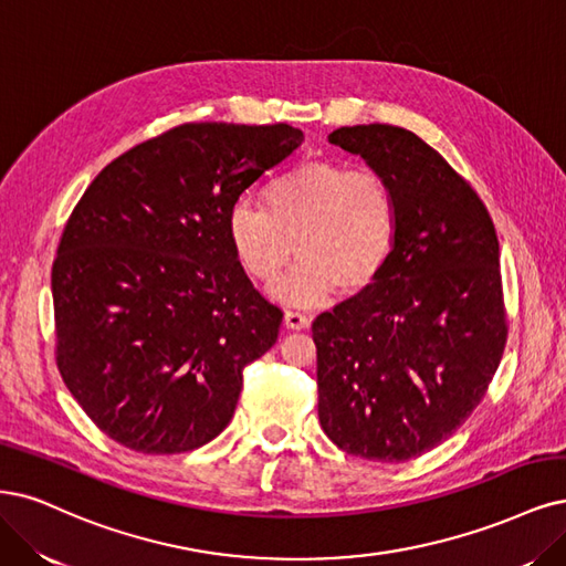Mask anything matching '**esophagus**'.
<instances>
[{
	"label": "esophagus",
	"instance_id": "34e87169",
	"mask_svg": "<svg viewBox=\"0 0 566 566\" xmlns=\"http://www.w3.org/2000/svg\"><path fill=\"white\" fill-rule=\"evenodd\" d=\"M311 325V316L300 314V311H285V327L287 329H306Z\"/></svg>",
	"mask_w": 566,
	"mask_h": 566
}]
</instances>
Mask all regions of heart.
Returning a JSON list of instances; mask_svg holds the SVG:
<instances>
[{
  "label": "heart",
  "mask_w": 566,
  "mask_h": 566,
  "mask_svg": "<svg viewBox=\"0 0 566 566\" xmlns=\"http://www.w3.org/2000/svg\"><path fill=\"white\" fill-rule=\"evenodd\" d=\"M264 208L233 203L229 243L252 279L271 283L292 255V274L274 297L292 306L323 304L339 287L346 295L373 285L396 245V193L375 170L335 159H311L266 187Z\"/></svg>",
  "instance_id": "1"
}]
</instances>
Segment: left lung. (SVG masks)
<instances>
[{
	"instance_id": "8db88e82",
	"label": "left lung",
	"mask_w": 566,
	"mask_h": 566,
	"mask_svg": "<svg viewBox=\"0 0 566 566\" xmlns=\"http://www.w3.org/2000/svg\"><path fill=\"white\" fill-rule=\"evenodd\" d=\"M327 140L388 180L398 233L381 276L321 314L318 419L339 450L417 459L471 417L503 356L494 222L473 187L400 126H342Z\"/></svg>"
}]
</instances>
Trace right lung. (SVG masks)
Wrapping results in <instances>:
<instances>
[{"instance_id": "right-lung-1", "label": "right lung", "mask_w": 566, "mask_h": 566, "mask_svg": "<svg viewBox=\"0 0 566 566\" xmlns=\"http://www.w3.org/2000/svg\"><path fill=\"white\" fill-rule=\"evenodd\" d=\"M304 140L287 124H185L88 185L51 271L55 360L105 436L143 454L218 438L281 308L252 287L227 216Z\"/></svg>"}]
</instances>
